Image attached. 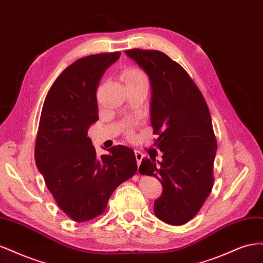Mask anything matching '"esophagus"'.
<instances>
[{
  "instance_id": "1",
  "label": "esophagus",
  "mask_w": 263,
  "mask_h": 263,
  "mask_svg": "<svg viewBox=\"0 0 263 263\" xmlns=\"http://www.w3.org/2000/svg\"><path fill=\"white\" fill-rule=\"evenodd\" d=\"M135 157H136V161H137V164L139 165L140 164V162H141V160H142V158H144V155H142L140 151H138V150H135Z\"/></svg>"
}]
</instances>
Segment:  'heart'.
<instances>
[{
    "mask_svg": "<svg viewBox=\"0 0 263 263\" xmlns=\"http://www.w3.org/2000/svg\"><path fill=\"white\" fill-rule=\"evenodd\" d=\"M124 80L125 82H132V81H144L148 83L147 76L142 72L139 69H128L124 72ZM128 136L134 137V134L128 132Z\"/></svg>",
    "mask_w": 263,
    "mask_h": 263,
    "instance_id": "obj_1",
    "label": "heart"
}]
</instances>
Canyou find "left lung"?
<instances>
[{"label": "left lung", "mask_w": 263, "mask_h": 263, "mask_svg": "<svg viewBox=\"0 0 263 263\" xmlns=\"http://www.w3.org/2000/svg\"><path fill=\"white\" fill-rule=\"evenodd\" d=\"M126 54L149 76L151 125L162 160L142 159L139 172L161 182L156 216L180 226L192 219L212 192L217 142L208 104L178 62L158 50L130 49Z\"/></svg>", "instance_id": "8db88e82"}]
</instances>
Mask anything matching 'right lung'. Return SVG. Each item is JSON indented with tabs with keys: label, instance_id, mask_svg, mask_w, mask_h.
<instances>
[{
	"label": "right lung",
	"instance_id": "obj_1",
	"mask_svg": "<svg viewBox=\"0 0 263 263\" xmlns=\"http://www.w3.org/2000/svg\"><path fill=\"white\" fill-rule=\"evenodd\" d=\"M119 55L98 53L77 60L53 82L43 105L36 165L61 211L74 221L98 217L115 189L137 172L133 149L118 145L99 157L87 137L99 119L100 80Z\"/></svg>",
	"mask_w": 263,
	"mask_h": 263
}]
</instances>
